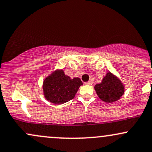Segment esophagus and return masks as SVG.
Here are the masks:
<instances>
[{
    "label": "esophagus",
    "instance_id": "esophagus-1",
    "mask_svg": "<svg viewBox=\"0 0 152 152\" xmlns=\"http://www.w3.org/2000/svg\"><path fill=\"white\" fill-rule=\"evenodd\" d=\"M86 84H87V85H91L92 84V81H87V82H86Z\"/></svg>",
    "mask_w": 152,
    "mask_h": 152
}]
</instances>
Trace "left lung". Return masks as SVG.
I'll list each match as a JSON object with an SVG mask.
<instances>
[{
    "label": "left lung",
    "instance_id": "1",
    "mask_svg": "<svg viewBox=\"0 0 152 152\" xmlns=\"http://www.w3.org/2000/svg\"><path fill=\"white\" fill-rule=\"evenodd\" d=\"M98 96L108 103L116 102L124 93V86L118 78L108 72L102 83L94 86Z\"/></svg>",
    "mask_w": 152,
    "mask_h": 152
}]
</instances>
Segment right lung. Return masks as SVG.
<instances>
[{
  "label": "right lung",
  "mask_w": 152,
  "mask_h": 152,
  "mask_svg": "<svg viewBox=\"0 0 152 152\" xmlns=\"http://www.w3.org/2000/svg\"><path fill=\"white\" fill-rule=\"evenodd\" d=\"M81 85L79 78H71L63 70H57L43 81V94L48 102L62 104L74 99Z\"/></svg>",
  "instance_id": "add662e5"
}]
</instances>
